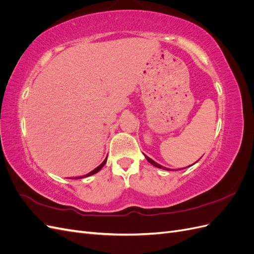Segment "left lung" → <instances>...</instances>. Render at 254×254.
Here are the masks:
<instances>
[{"mask_svg": "<svg viewBox=\"0 0 254 254\" xmlns=\"http://www.w3.org/2000/svg\"><path fill=\"white\" fill-rule=\"evenodd\" d=\"M146 157V156H145ZM146 159H147V161H148V162L149 163H151L153 166H156V167H159V168H164V170H166V168L165 167H163V166H161L160 164H158V163H156L155 162V161H153V160H151L150 158H148V157H146Z\"/></svg>", "mask_w": 254, "mask_h": 254, "instance_id": "1", "label": "left lung"}]
</instances>
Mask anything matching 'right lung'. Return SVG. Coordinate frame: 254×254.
<instances>
[{
  "mask_svg": "<svg viewBox=\"0 0 254 254\" xmlns=\"http://www.w3.org/2000/svg\"><path fill=\"white\" fill-rule=\"evenodd\" d=\"M106 161H107V159L104 161V162L101 164V165H99V166H97L96 168H95V170H93V171H92V172H90L89 174H87V175H84L83 177H88V176H91V175H93V174H96L98 171H101V168L106 164ZM78 178H79V177H78Z\"/></svg>",
  "mask_w": 254,
  "mask_h": 254,
  "instance_id": "add662e5",
  "label": "right lung"
}]
</instances>
